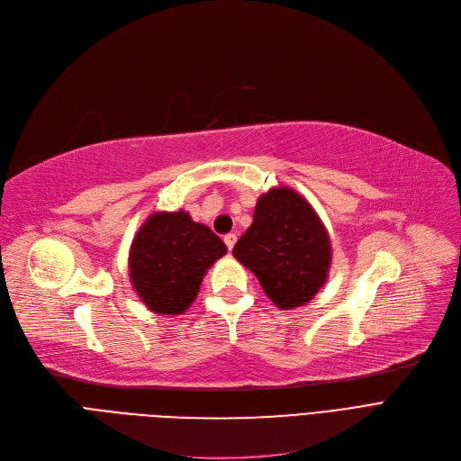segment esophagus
I'll list each match as a JSON object with an SVG mask.
<instances>
[{
	"label": "esophagus",
	"instance_id": "1",
	"mask_svg": "<svg viewBox=\"0 0 461 461\" xmlns=\"http://www.w3.org/2000/svg\"><path fill=\"white\" fill-rule=\"evenodd\" d=\"M224 243H226V247L231 250V249L235 247V243H237V235H235V233L224 235Z\"/></svg>",
	"mask_w": 461,
	"mask_h": 461
}]
</instances>
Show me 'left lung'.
<instances>
[{"label": "left lung", "instance_id": "obj_1", "mask_svg": "<svg viewBox=\"0 0 461 461\" xmlns=\"http://www.w3.org/2000/svg\"><path fill=\"white\" fill-rule=\"evenodd\" d=\"M235 259L259 280L263 292L280 308L304 306L329 278L330 237L308 200L289 186L261 194L254 221L237 240Z\"/></svg>", "mask_w": 461, "mask_h": 461}]
</instances>
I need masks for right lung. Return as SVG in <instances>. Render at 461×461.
Instances as JSON below:
<instances>
[{
  "instance_id": "right-lung-1",
  "label": "right lung",
  "mask_w": 461,
  "mask_h": 461,
  "mask_svg": "<svg viewBox=\"0 0 461 461\" xmlns=\"http://www.w3.org/2000/svg\"><path fill=\"white\" fill-rule=\"evenodd\" d=\"M228 252L224 240L186 211H157L136 231L129 276L140 301L160 316H181L196 299L202 280Z\"/></svg>"
}]
</instances>
